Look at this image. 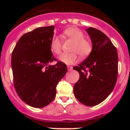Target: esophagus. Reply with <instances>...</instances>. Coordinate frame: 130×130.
Segmentation results:
<instances>
[{
	"label": "esophagus",
	"mask_w": 130,
	"mask_h": 130,
	"mask_svg": "<svg viewBox=\"0 0 130 130\" xmlns=\"http://www.w3.org/2000/svg\"><path fill=\"white\" fill-rule=\"evenodd\" d=\"M73 68L71 67V66H68V71H72Z\"/></svg>",
	"instance_id": "34e87169"
}]
</instances>
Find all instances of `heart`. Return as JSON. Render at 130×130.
<instances>
[{
    "mask_svg": "<svg viewBox=\"0 0 130 130\" xmlns=\"http://www.w3.org/2000/svg\"><path fill=\"white\" fill-rule=\"evenodd\" d=\"M63 34L66 38L74 41L71 49L73 51L70 53H62L58 60L67 65L75 64L78 61V54L82 58H85L92 51V43L90 40L85 38V34L76 27H70L64 31ZM62 42L59 37L54 36L51 38L49 47L53 53L58 55L62 51Z\"/></svg>",
    "mask_w": 130,
    "mask_h": 130,
    "instance_id": "heart-1",
    "label": "heart"
}]
</instances>
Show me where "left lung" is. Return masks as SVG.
Listing matches in <instances>:
<instances>
[{"label": "left lung", "mask_w": 130, "mask_h": 130, "mask_svg": "<svg viewBox=\"0 0 130 130\" xmlns=\"http://www.w3.org/2000/svg\"><path fill=\"white\" fill-rule=\"evenodd\" d=\"M92 43V51L78 66L73 67L80 79L73 92L79 102L94 106L106 99L116 85L118 75L117 50L109 38L96 28L87 29Z\"/></svg>", "instance_id": "1"}]
</instances>
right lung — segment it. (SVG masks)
<instances>
[{"label":"right lung","instance_id":"add662e5","mask_svg":"<svg viewBox=\"0 0 130 130\" xmlns=\"http://www.w3.org/2000/svg\"><path fill=\"white\" fill-rule=\"evenodd\" d=\"M55 26L40 27L20 38L11 55L13 85L20 98L33 107L42 108L55 99L57 84L68 71L53 56L49 44Z\"/></svg>","mask_w":130,"mask_h":130}]
</instances>
